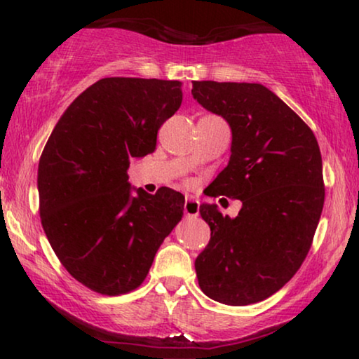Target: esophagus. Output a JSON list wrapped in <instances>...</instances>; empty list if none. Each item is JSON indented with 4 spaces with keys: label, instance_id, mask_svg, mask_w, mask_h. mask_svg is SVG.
I'll use <instances>...</instances> for the list:
<instances>
[{
    "label": "esophagus",
    "instance_id": "1",
    "mask_svg": "<svg viewBox=\"0 0 359 359\" xmlns=\"http://www.w3.org/2000/svg\"><path fill=\"white\" fill-rule=\"evenodd\" d=\"M184 214L188 215V217H198V215H199V201L194 199V198H186Z\"/></svg>",
    "mask_w": 359,
    "mask_h": 359
}]
</instances>
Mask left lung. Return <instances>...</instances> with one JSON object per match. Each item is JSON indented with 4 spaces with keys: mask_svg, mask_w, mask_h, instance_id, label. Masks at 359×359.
<instances>
[{
    "mask_svg": "<svg viewBox=\"0 0 359 359\" xmlns=\"http://www.w3.org/2000/svg\"><path fill=\"white\" fill-rule=\"evenodd\" d=\"M194 100L232 129L229 165L210 196L242 201L235 219L203 204L210 240L196 258L199 287L227 306L278 292L311 250L325 199L322 155L306 122L258 83L193 81Z\"/></svg>",
    "mask_w": 359,
    "mask_h": 359,
    "instance_id": "left-lung-1",
    "label": "left lung"
}]
</instances>
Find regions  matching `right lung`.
<instances>
[{
  "label": "right lung",
  "mask_w": 359,
  "mask_h": 359,
  "mask_svg": "<svg viewBox=\"0 0 359 359\" xmlns=\"http://www.w3.org/2000/svg\"><path fill=\"white\" fill-rule=\"evenodd\" d=\"M183 101L181 81L102 78L63 112L39 161L43 232L63 268L91 291L119 296L144 283L183 217L184 196L129 184V165L155 151Z\"/></svg>",
  "instance_id": "obj_1"
}]
</instances>
